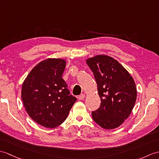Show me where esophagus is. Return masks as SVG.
Listing matches in <instances>:
<instances>
[{
    "mask_svg": "<svg viewBox=\"0 0 159 159\" xmlns=\"http://www.w3.org/2000/svg\"><path fill=\"white\" fill-rule=\"evenodd\" d=\"M84 97H85V95L83 93V94H80L78 97V98H79V99H80V100H83V99H84Z\"/></svg>",
    "mask_w": 159,
    "mask_h": 159,
    "instance_id": "obj_1",
    "label": "esophagus"
}]
</instances>
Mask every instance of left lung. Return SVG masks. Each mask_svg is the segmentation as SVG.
<instances>
[{
    "label": "left lung",
    "mask_w": 159,
    "mask_h": 159,
    "mask_svg": "<svg viewBox=\"0 0 159 159\" xmlns=\"http://www.w3.org/2000/svg\"><path fill=\"white\" fill-rule=\"evenodd\" d=\"M101 104L91 113L93 120L106 129L119 127L134 108L137 89L134 79L119 61L107 55L88 59Z\"/></svg>",
    "instance_id": "1"
}]
</instances>
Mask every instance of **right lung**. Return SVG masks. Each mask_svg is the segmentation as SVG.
I'll list each match as a JSON object with an SVG mask.
<instances>
[{"label": "right lung", "mask_w": 159, "mask_h": 159, "mask_svg": "<svg viewBox=\"0 0 159 159\" xmlns=\"http://www.w3.org/2000/svg\"><path fill=\"white\" fill-rule=\"evenodd\" d=\"M66 61L49 58L36 65L22 84L21 99L28 115L47 128L60 125L77 100L62 79Z\"/></svg>", "instance_id": "obj_1"}]
</instances>
